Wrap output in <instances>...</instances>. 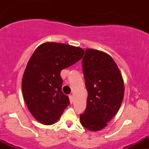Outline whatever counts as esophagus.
<instances>
[{
    "instance_id": "obj_1",
    "label": "esophagus",
    "mask_w": 149,
    "mask_h": 149,
    "mask_svg": "<svg viewBox=\"0 0 149 149\" xmlns=\"http://www.w3.org/2000/svg\"><path fill=\"white\" fill-rule=\"evenodd\" d=\"M69 100H70V103H73V97L72 95H69Z\"/></svg>"
}]
</instances>
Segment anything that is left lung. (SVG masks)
Listing matches in <instances>:
<instances>
[{"mask_svg":"<svg viewBox=\"0 0 149 149\" xmlns=\"http://www.w3.org/2000/svg\"><path fill=\"white\" fill-rule=\"evenodd\" d=\"M82 66L88 97L80 123L87 130L98 131L118 113L124 97V81L116 63L102 51L86 49Z\"/></svg>","mask_w":149,"mask_h":149,"instance_id":"left-lung-1","label":"left lung"}]
</instances>
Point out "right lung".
Returning a JSON list of instances; mask_svg holds the SVG:
<instances>
[{"label": "right lung", "mask_w": 149, "mask_h": 149, "mask_svg": "<svg viewBox=\"0 0 149 149\" xmlns=\"http://www.w3.org/2000/svg\"><path fill=\"white\" fill-rule=\"evenodd\" d=\"M84 50L57 42L40 45L28 61L22 78V93L32 116L46 125L57 123L70 104L62 92L61 71L80 61Z\"/></svg>", "instance_id": "add662e5"}]
</instances>
